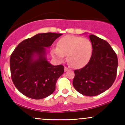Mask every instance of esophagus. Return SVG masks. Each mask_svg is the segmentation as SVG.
I'll use <instances>...</instances> for the list:
<instances>
[{
  "mask_svg": "<svg viewBox=\"0 0 125 125\" xmlns=\"http://www.w3.org/2000/svg\"><path fill=\"white\" fill-rule=\"evenodd\" d=\"M68 70H70V69L68 68L67 67H66V66H65V71L66 72V71H68Z\"/></svg>",
  "mask_w": 125,
  "mask_h": 125,
  "instance_id": "esophagus-1",
  "label": "esophagus"
}]
</instances>
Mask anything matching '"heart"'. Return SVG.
Here are the masks:
<instances>
[{
	"label": "heart",
	"mask_w": 125,
	"mask_h": 125,
	"mask_svg": "<svg viewBox=\"0 0 125 125\" xmlns=\"http://www.w3.org/2000/svg\"><path fill=\"white\" fill-rule=\"evenodd\" d=\"M93 46L90 40L82 37L68 35L62 37L57 43V47L53 48L51 54L63 60L68 54L69 63L75 68H80L86 65L90 60Z\"/></svg>",
	"instance_id": "obj_1"
}]
</instances>
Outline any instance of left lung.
<instances>
[{"instance_id":"1","label":"left lung","mask_w":125,"mask_h":125,"mask_svg":"<svg viewBox=\"0 0 125 125\" xmlns=\"http://www.w3.org/2000/svg\"><path fill=\"white\" fill-rule=\"evenodd\" d=\"M93 52L89 62L83 68L74 71L73 84L80 94L95 96L109 89L116 78L118 59L106 40L89 35Z\"/></svg>"}]
</instances>
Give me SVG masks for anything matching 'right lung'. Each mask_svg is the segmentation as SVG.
Masks as SVG:
<instances>
[{"mask_svg": "<svg viewBox=\"0 0 125 125\" xmlns=\"http://www.w3.org/2000/svg\"><path fill=\"white\" fill-rule=\"evenodd\" d=\"M62 34L40 33L24 40L10 57L11 79L17 89L25 96L42 99L53 93L64 67L54 66L46 59L50 48Z\"/></svg>", "mask_w": 125, "mask_h": 125, "instance_id": "right-lung-1", "label": "right lung"}]
</instances>
